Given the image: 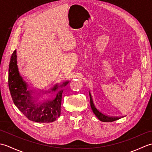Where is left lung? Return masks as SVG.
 Segmentation results:
<instances>
[{
  "label": "left lung",
  "mask_w": 152,
  "mask_h": 152,
  "mask_svg": "<svg viewBox=\"0 0 152 152\" xmlns=\"http://www.w3.org/2000/svg\"><path fill=\"white\" fill-rule=\"evenodd\" d=\"M89 96H90V104H91V107L92 110L100 121H103V122H112L115 120H118V119L121 118V117H110V116L103 114L102 113L99 111L97 108L95 106V104L94 103H93L92 96L90 92H89Z\"/></svg>",
  "instance_id": "1"
}]
</instances>
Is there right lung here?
Listing matches in <instances>:
<instances>
[{"label": "right lung", "instance_id": "right-lung-1", "mask_svg": "<svg viewBox=\"0 0 152 152\" xmlns=\"http://www.w3.org/2000/svg\"><path fill=\"white\" fill-rule=\"evenodd\" d=\"M8 86L12 98L18 108L31 121L38 123H50L56 121L61 114V104L63 90H60L53 100H47L42 103L33 101L32 91L19 72L17 64L16 50L13 52L9 64ZM69 81L59 86L56 85L52 91L59 87L65 86Z\"/></svg>", "mask_w": 152, "mask_h": 152}]
</instances>
